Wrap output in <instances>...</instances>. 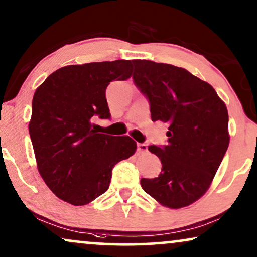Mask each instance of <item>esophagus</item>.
<instances>
[{
	"label": "esophagus",
	"instance_id": "obj_1",
	"mask_svg": "<svg viewBox=\"0 0 257 257\" xmlns=\"http://www.w3.org/2000/svg\"><path fill=\"white\" fill-rule=\"evenodd\" d=\"M138 152L139 153H147L148 152V147L146 144H138Z\"/></svg>",
	"mask_w": 257,
	"mask_h": 257
}]
</instances>
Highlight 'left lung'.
<instances>
[{
	"label": "left lung",
	"mask_w": 257,
	"mask_h": 257,
	"mask_svg": "<svg viewBox=\"0 0 257 257\" xmlns=\"http://www.w3.org/2000/svg\"><path fill=\"white\" fill-rule=\"evenodd\" d=\"M135 85L147 97L152 121L168 125L167 145L149 146L161 173L141 179L161 205L180 209L199 199L229 147L228 109L209 83L187 70L151 60H133Z\"/></svg>",
	"instance_id": "left-lung-1"
}]
</instances>
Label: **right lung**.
I'll return each instance as SVG.
<instances>
[{
	"label": "right lung",
	"mask_w": 257,
	"mask_h": 257,
	"mask_svg": "<svg viewBox=\"0 0 257 257\" xmlns=\"http://www.w3.org/2000/svg\"><path fill=\"white\" fill-rule=\"evenodd\" d=\"M132 70L131 60L69 65L35 91L28 128L38 170L66 203L85 205L104 193L113 166L136 151L132 138L100 134L92 123L110 118L106 87L131 78Z\"/></svg>",
	"instance_id": "right-lung-1"
}]
</instances>
